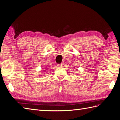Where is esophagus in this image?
Here are the masks:
<instances>
[{
	"mask_svg": "<svg viewBox=\"0 0 120 120\" xmlns=\"http://www.w3.org/2000/svg\"><path fill=\"white\" fill-rule=\"evenodd\" d=\"M63 65H64V64H63V63H61V64L58 65L59 67H63Z\"/></svg>",
	"mask_w": 120,
	"mask_h": 120,
	"instance_id": "esophagus-1",
	"label": "esophagus"
}]
</instances>
